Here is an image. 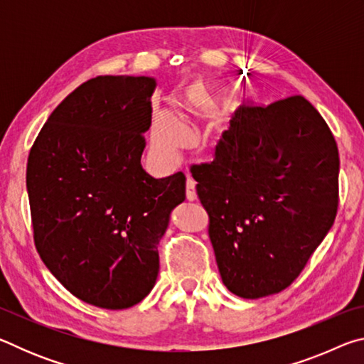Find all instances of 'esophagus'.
I'll use <instances>...</instances> for the list:
<instances>
[{
  "label": "esophagus",
  "instance_id": "34e87169",
  "mask_svg": "<svg viewBox=\"0 0 364 364\" xmlns=\"http://www.w3.org/2000/svg\"><path fill=\"white\" fill-rule=\"evenodd\" d=\"M197 193H196V183L188 178L186 180V199L188 200H196Z\"/></svg>",
  "mask_w": 364,
  "mask_h": 364
}]
</instances>
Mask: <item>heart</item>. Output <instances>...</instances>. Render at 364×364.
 <instances>
[{"label": "heart", "mask_w": 364, "mask_h": 364, "mask_svg": "<svg viewBox=\"0 0 364 364\" xmlns=\"http://www.w3.org/2000/svg\"><path fill=\"white\" fill-rule=\"evenodd\" d=\"M186 143V130L173 114L160 112L152 127V144L157 151L173 154Z\"/></svg>", "instance_id": "heart-1"}]
</instances>
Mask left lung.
<instances>
[{
	"mask_svg": "<svg viewBox=\"0 0 364 364\" xmlns=\"http://www.w3.org/2000/svg\"><path fill=\"white\" fill-rule=\"evenodd\" d=\"M193 176L221 279L242 299L291 286L334 225L337 144L300 95L239 107Z\"/></svg>",
	"mask_w": 364,
	"mask_h": 364,
	"instance_id": "obj_1",
	"label": "left lung"
}]
</instances>
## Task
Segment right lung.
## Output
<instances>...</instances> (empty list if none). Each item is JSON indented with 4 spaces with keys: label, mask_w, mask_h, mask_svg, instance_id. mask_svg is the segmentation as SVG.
<instances>
[{
    "label": "right lung",
    "mask_w": 364,
    "mask_h": 364,
    "mask_svg": "<svg viewBox=\"0 0 364 364\" xmlns=\"http://www.w3.org/2000/svg\"><path fill=\"white\" fill-rule=\"evenodd\" d=\"M149 77L102 75L54 109L28 154L33 241L67 291L107 310L139 304L159 274L157 245L184 200L181 171L141 167L152 122Z\"/></svg>",
    "instance_id": "obj_1"
}]
</instances>
